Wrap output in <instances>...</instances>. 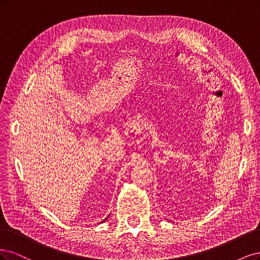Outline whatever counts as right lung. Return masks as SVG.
I'll return each instance as SVG.
<instances>
[{
	"label": "right lung",
	"mask_w": 260,
	"mask_h": 260,
	"mask_svg": "<svg viewBox=\"0 0 260 260\" xmlns=\"http://www.w3.org/2000/svg\"><path fill=\"white\" fill-rule=\"evenodd\" d=\"M105 220H106V219H105ZM105 220H104V221H105Z\"/></svg>",
	"instance_id": "1"
}]
</instances>
